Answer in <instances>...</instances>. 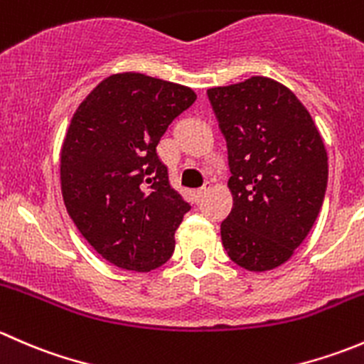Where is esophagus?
Returning <instances> with one entry per match:
<instances>
[{"label": "esophagus", "mask_w": 364, "mask_h": 364, "mask_svg": "<svg viewBox=\"0 0 364 364\" xmlns=\"http://www.w3.org/2000/svg\"><path fill=\"white\" fill-rule=\"evenodd\" d=\"M209 192V185H204V186H200L199 190H196V199L197 200H200L203 199V197L205 196V193Z\"/></svg>", "instance_id": "1"}]
</instances>
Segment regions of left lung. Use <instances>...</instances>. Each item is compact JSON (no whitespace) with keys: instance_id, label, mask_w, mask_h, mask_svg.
I'll return each instance as SVG.
<instances>
[{"instance_id":"left-lung-1","label":"left lung","mask_w":364,"mask_h":364,"mask_svg":"<svg viewBox=\"0 0 364 364\" xmlns=\"http://www.w3.org/2000/svg\"><path fill=\"white\" fill-rule=\"evenodd\" d=\"M227 142L234 205L220 225L230 259L267 271L291 259L317 220L328 153L310 112L267 77L208 90Z\"/></svg>"}]
</instances>
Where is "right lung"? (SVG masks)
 Masks as SVG:
<instances>
[{"instance_id": "1", "label": "right lung", "mask_w": 364, "mask_h": 364, "mask_svg": "<svg viewBox=\"0 0 364 364\" xmlns=\"http://www.w3.org/2000/svg\"><path fill=\"white\" fill-rule=\"evenodd\" d=\"M190 87L144 73H116L79 105L61 148L70 218L105 260L151 271L171 259L190 204L156 153L168 124L196 102Z\"/></svg>"}]
</instances>
